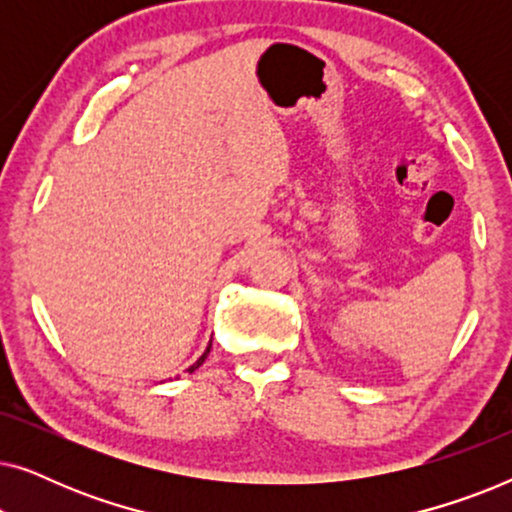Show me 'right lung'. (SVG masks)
<instances>
[{
  "label": "right lung",
  "instance_id": "right-lung-1",
  "mask_svg": "<svg viewBox=\"0 0 512 512\" xmlns=\"http://www.w3.org/2000/svg\"><path fill=\"white\" fill-rule=\"evenodd\" d=\"M209 349H212V342H209V347L205 349V354H202V356H200V359H198V361H195L191 368H188V373H193V370H198V368L202 366V363H205V359H207V354H209Z\"/></svg>",
  "mask_w": 512,
  "mask_h": 512
}]
</instances>
